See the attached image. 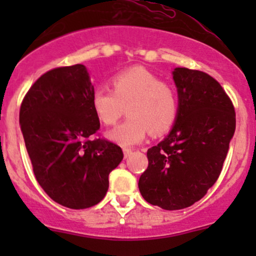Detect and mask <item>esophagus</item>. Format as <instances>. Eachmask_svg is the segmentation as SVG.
I'll use <instances>...</instances> for the list:
<instances>
[{
  "instance_id": "34e87169",
  "label": "esophagus",
  "mask_w": 256,
  "mask_h": 256,
  "mask_svg": "<svg viewBox=\"0 0 256 256\" xmlns=\"http://www.w3.org/2000/svg\"><path fill=\"white\" fill-rule=\"evenodd\" d=\"M122 151H124V156H125V158H126V157L130 156L131 154H132V150H131V148H124Z\"/></svg>"
}]
</instances>
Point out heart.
<instances>
[{
  "instance_id": "obj_1",
  "label": "heart",
  "mask_w": 256,
  "mask_h": 256,
  "mask_svg": "<svg viewBox=\"0 0 256 256\" xmlns=\"http://www.w3.org/2000/svg\"><path fill=\"white\" fill-rule=\"evenodd\" d=\"M112 90L98 88L90 104L98 120L110 126L118 122L128 106L130 118L112 130L106 138L121 146L142 142L148 131L154 135L167 132L176 122L178 98L174 88L142 66H134L115 74Z\"/></svg>"
}]
</instances>
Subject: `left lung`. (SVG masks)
Segmentation results:
<instances>
[{
  "mask_svg": "<svg viewBox=\"0 0 256 256\" xmlns=\"http://www.w3.org/2000/svg\"><path fill=\"white\" fill-rule=\"evenodd\" d=\"M178 116L171 132L147 151L138 190L166 210L194 204L218 180L236 131V112L222 85L207 73L176 68Z\"/></svg>",
  "mask_w": 256,
  "mask_h": 256,
  "instance_id": "obj_1",
  "label": "left lung"
}]
</instances>
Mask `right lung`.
Segmentation results:
<instances>
[{
  "instance_id": "1",
  "label": "right lung",
  "mask_w": 256,
  "mask_h": 256,
  "mask_svg": "<svg viewBox=\"0 0 256 256\" xmlns=\"http://www.w3.org/2000/svg\"><path fill=\"white\" fill-rule=\"evenodd\" d=\"M94 92L82 64L52 69L36 80L20 110L26 148L37 182L54 202L72 209L98 204L122 150L92 135L100 128Z\"/></svg>"
}]
</instances>
